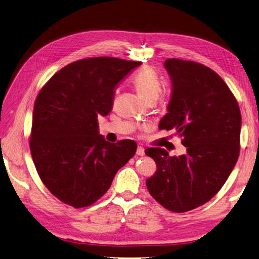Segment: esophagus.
I'll use <instances>...</instances> for the list:
<instances>
[{
	"label": "esophagus",
	"instance_id": "obj_1",
	"mask_svg": "<svg viewBox=\"0 0 259 259\" xmlns=\"http://www.w3.org/2000/svg\"><path fill=\"white\" fill-rule=\"evenodd\" d=\"M137 154L138 155H144L145 154V149L142 147V146H139L137 149Z\"/></svg>",
	"mask_w": 259,
	"mask_h": 259
}]
</instances>
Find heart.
Here are the masks:
<instances>
[{
	"mask_svg": "<svg viewBox=\"0 0 259 259\" xmlns=\"http://www.w3.org/2000/svg\"><path fill=\"white\" fill-rule=\"evenodd\" d=\"M133 84L146 102H155L162 92V81L157 74L150 69L144 67L133 76Z\"/></svg>",
	"mask_w": 259,
	"mask_h": 259,
	"instance_id": "b5f03b06",
	"label": "heart"
}]
</instances>
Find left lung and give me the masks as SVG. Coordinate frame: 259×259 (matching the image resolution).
Segmentation results:
<instances>
[{"label": "left lung", "mask_w": 259, "mask_h": 259, "mask_svg": "<svg viewBox=\"0 0 259 259\" xmlns=\"http://www.w3.org/2000/svg\"><path fill=\"white\" fill-rule=\"evenodd\" d=\"M164 66L172 93L159 128L177 130L186 153L146 149L156 164L146 186L166 209L185 212L205 204L227 182L239 156L241 114L230 88L209 67L176 58Z\"/></svg>", "instance_id": "left-lung-1"}]
</instances>
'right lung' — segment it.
Here are the masks:
<instances>
[{"instance_id": "1", "label": "right lung", "mask_w": 259, "mask_h": 259, "mask_svg": "<svg viewBox=\"0 0 259 259\" xmlns=\"http://www.w3.org/2000/svg\"><path fill=\"white\" fill-rule=\"evenodd\" d=\"M141 64L114 57L77 60L40 90L30 153L41 181L63 203L75 208L95 203L136 154L134 141L114 144L100 136L97 118L110 113L116 85Z\"/></svg>"}]
</instances>
